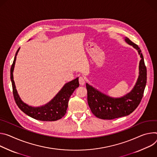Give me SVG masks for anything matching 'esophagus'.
I'll use <instances>...</instances> for the list:
<instances>
[{
	"instance_id": "obj_1",
	"label": "esophagus",
	"mask_w": 157,
	"mask_h": 157,
	"mask_svg": "<svg viewBox=\"0 0 157 157\" xmlns=\"http://www.w3.org/2000/svg\"><path fill=\"white\" fill-rule=\"evenodd\" d=\"M78 82H79V84L80 85H83L85 83V78L83 77H79L78 78Z\"/></svg>"
}]
</instances>
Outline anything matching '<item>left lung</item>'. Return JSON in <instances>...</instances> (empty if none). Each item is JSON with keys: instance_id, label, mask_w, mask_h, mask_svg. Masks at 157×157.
<instances>
[{"instance_id": "1", "label": "left lung", "mask_w": 157, "mask_h": 157, "mask_svg": "<svg viewBox=\"0 0 157 157\" xmlns=\"http://www.w3.org/2000/svg\"><path fill=\"white\" fill-rule=\"evenodd\" d=\"M125 40L137 50L141 57L139 64L140 75L133 90L123 97L113 98L86 83L89 106L92 113L101 119L112 120L130 115L137 108L144 95L147 83V68L144 56L140 47L136 44L127 37Z\"/></svg>"}]
</instances>
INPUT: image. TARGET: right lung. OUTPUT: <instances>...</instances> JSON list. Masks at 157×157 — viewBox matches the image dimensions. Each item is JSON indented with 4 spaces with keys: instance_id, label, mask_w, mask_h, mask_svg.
Returning a JSON list of instances; mask_svg holds the SVG:
<instances>
[{
    "instance_id": "right-lung-1",
    "label": "right lung",
    "mask_w": 157,
    "mask_h": 157,
    "mask_svg": "<svg viewBox=\"0 0 157 157\" xmlns=\"http://www.w3.org/2000/svg\"><path fill=\"white\" fill-rule=\"evenodd\" d=\"M20 48L17 50L13 63L10 68V79L12 85V92L17 105L25 114L30 117L40 121H56L62 118L66 113L68 102L74 90L78 87V78L66 83L58 94L47 105L40 107H32L24 103L20 98L13 77V72L16 60V56Z\"/></svg>"
}]
</instances>
